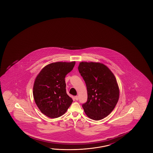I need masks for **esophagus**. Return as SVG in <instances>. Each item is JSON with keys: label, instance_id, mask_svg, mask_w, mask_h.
<instances>
[{"label": "esophagus", "instance_id": "1", "mask_svg": "<svg viewBox=\"0 0 153 153\" xmlns=\"http://www.w3.org/2000/svg\"><path fill=\"white\" fill-rule=\"evenodd\" d=\"M75 99L76 100H78V99H79L78 97V96H75Z\"/></svg>", "mask_w": 153, "mask_h": 153}]
</instances>
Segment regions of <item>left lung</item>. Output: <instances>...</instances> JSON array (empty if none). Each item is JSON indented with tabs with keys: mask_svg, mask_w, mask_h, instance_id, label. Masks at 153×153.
Listing matches in <instances>:
<instances>
[{
	"mask_svg": "<svg viewBox=\"0 0 153 153\" xmlns=\"http://www.w3.org/2000/svg\"><path fill=\"white\" fill-rule=\"evenodd\" d=\"M78 69L87 88L88 100L82 105L85 114L93 120H102L111 113L118 101L115 77L101 63L82 62Z\"/></svg>",
	"mask_w": 153,
	"mask_h": 153,
	"instance_id": "1",
	"label": "left lung"
}]
</instances>
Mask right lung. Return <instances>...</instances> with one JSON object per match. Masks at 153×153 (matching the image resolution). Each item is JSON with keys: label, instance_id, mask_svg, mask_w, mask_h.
<instances>
[{"label": "right lung", "instance_id": "1", "mask_svg": "<svg viewBox=\"0 0 153 153\" xmlns=\"http://www.w3.org/2000/svg\"><path fill=\"white\" fill-rule=\"evenodd\" d=\"M75 65V61L52 63L44 67L36 78L33 98L40 111L48 117L62 115L73 102L66 92L65 78Z\"/></svg>", "mask_w": 153, "mask_h": 153}]
</instances>
